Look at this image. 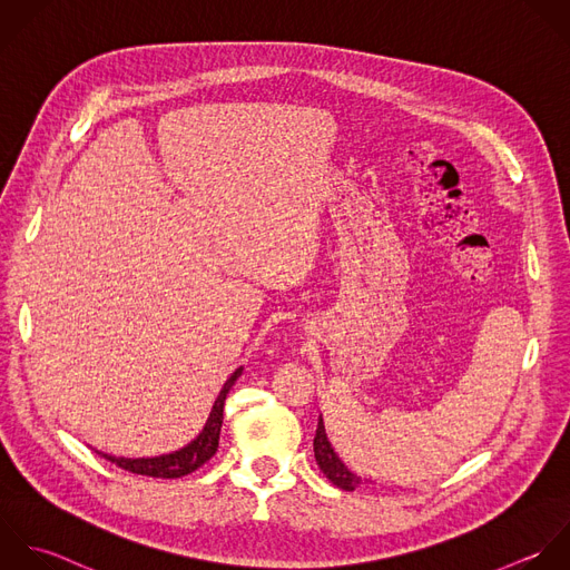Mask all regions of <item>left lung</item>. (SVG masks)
Instances as JSON below:
<instances>
[{
	"label": "left lung",
	"mask_w": 570,
	"mask_h": 570,
	"mask_svg": "<svg viewBox=\"0 0 570 570\" xmlns=\"http://www.w3.org/2000/svg\"><path fill=\"white\" fill-rule=\"evenodd\" d=\"M313 451H315V462L320 466V471L342 491H355L364 480L360 475H355L335 453L333 444L328 442L326 429H324V420L320 415L317 422V431H315V440H313Z\"/></svg>",
	"instance_id": "obj_1"
}]
</instances>
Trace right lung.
<instances>
[{
  "mask_svg": "<svg viewBox=\"0 0 570 570\" xmlns=\"http://www.w3.org/2000/svg\"><path fill=\"white\" fill-rule=\"evenodd\" d=\"M242 371H244L242 366L235 368V373L226 380V384L222 386V391L208 413L204 429L186 446H181L173 453H166V455H155V458H115V455H108L101 451H97V453L104 460H108L110 464H115L128 473H135V475H146V478L175 480V478H184V475L197 471L202 464H206L217 453L219 431H222V422H224V402H226L228 391L242 375Z\"/></svg>",
  "mask_w": 570,
  "mask_h": 570,
  "instance_id": "obj_1",
  "label": "right lung"
}]
</instances>
